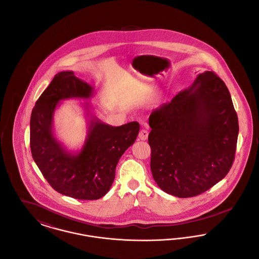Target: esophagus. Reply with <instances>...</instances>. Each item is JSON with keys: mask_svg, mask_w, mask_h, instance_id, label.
Wrapping results in <instances>:
<instances>
[{"mask_svg": "<svg viewBox=\"0 0 259 259\" xmlns=\"http://www.w3.org/2000/svg\"><path fill=\"white\" fill-rule=\"evenodd\" d=\"M148 132L147 129H142L139 133V139L142 141H146L148 139Z\"/></svg>", "mask_w": 259, "mask_h": 259, "instance_id": "34e87169", "label": "esophagus"}]
</instances>
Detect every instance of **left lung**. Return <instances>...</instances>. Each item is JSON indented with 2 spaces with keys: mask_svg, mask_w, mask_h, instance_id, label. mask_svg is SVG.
<instances>
[{
  "mask_svg": "<svg viewBox=\"0 0 259 259\" xmlns=\"http://www.w3.org/2000/svg\"><path fill=\"white\" fill-rule=\"evenodd\" d=\"M150 169L163 191L180 198L207 191L232 167L239 134L229 90L213 72L151 112Z\"/></svg>",
  "mask_w": 259,
  "mask_h": 259,
  "instance_id": "8db88e82",
  "label": "left lung"
}]
</instances>
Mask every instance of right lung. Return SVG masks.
Returning <instances> with one entry per match:
<instances>
[{"label":"right lung","mask_w":259,"mask_h":259,"mask_svg":"<svg viewBox=\"0 0 259 259\" xmlns=\"http://www.w3.org/2000/svg\"><path fill=\"white\" fill-rule=\"evenodd\" d=\"M94 88L74 72H60L36 102L30 120V147L38 169L53 189L79 200L106 195L115 177V168L140 131L137 121L121 126L103 123L91 114L81 150L69 152L53 134V114L61 100L91 98ZM87 116L89 104L85 103Z\"/></svg>","instance_id":"add662e5"}]
</instances>
